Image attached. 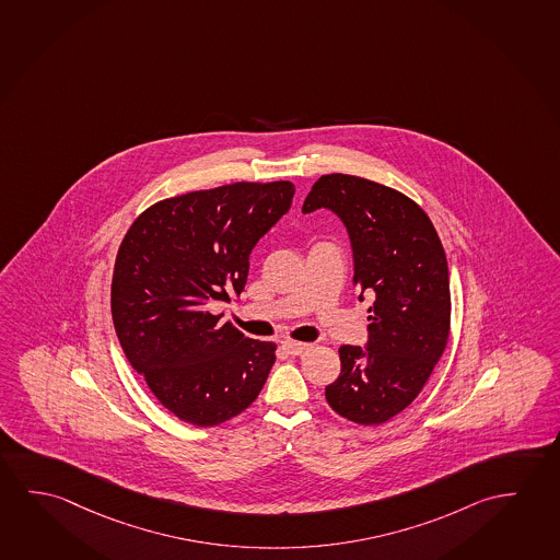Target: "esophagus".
<instances>
[{
  "mask_svg": "<svg viewBox=\"0 0 560 560\" xmlns=\"http://www.w3.org/2000/svg\"><path fill=\"white\" fill-rule=\"evenodd\" d=\"M284 348L288 354L300 355L303 354V352H307L311 345H305V342H295V340H284Z\"/></svg>",
  "mask_w": 560,
  "mask_h": 560,
  "instance_id": "1",
  "label": "esophagus"
}]
</instances>
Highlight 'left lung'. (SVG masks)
Returning a JSON list of instances; mask_svg holds the SVG:
<instances>
[{
	"instance_id": "obj_1",
	"label": "left lung",
	"mask_w": 560,
	"mask_h": 560,
	"mask_svg": "<svg viewBox=\"0 0 560 560\" xmlns=\"http://www.w3.org/2000/svg\"><path fill=\"white\" fill-rule=\"evenodd\" d=\"M317 208H329L347 225L354 285L373 298L368 348H338L340 375L325 387V397L340 417L377 427L417 399L447 347V258L428 213L375 180L323 175L302 212Z\"/></svg>"
}]
</instances>
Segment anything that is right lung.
<instances>
[{
	"mask_svg": "<svg viewBox=\"0 0 560 560\" xmlns=\"http://www.w3.org/2000/svg\"><path fill=\"white\" fill-rule=\"evenodd\" d=\"M293 192L290 180L195 190L151 205L126 231L110 284L116 335L183 422L222 424L267 382L275 342L245 337L210 307L243 292L250 250L288 213Z\"/></svg>",
	"mask_w": 560,
	"mask_h": 560,
	"instance_id": "1",
	"label": "right lung"
}]
</instances>
